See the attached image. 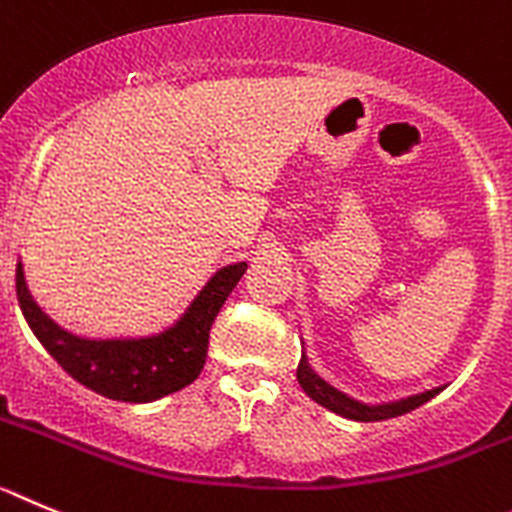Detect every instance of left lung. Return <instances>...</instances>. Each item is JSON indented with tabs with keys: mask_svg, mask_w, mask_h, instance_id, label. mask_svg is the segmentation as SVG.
Listing matches in <instances>:
<instances>
[{
	"mask_svg": "<svg viewBox=\"0 0 512 512\" xmlns=\"http://www.w3.org/2000/svg\"><path fill=\"white\" fill-rule=\"evenodd\" d=\"M298 382H301L303 393L308 395L311 400H316L319 405L334 411L336 416H344V418H352V421H362V423H370V421H385V418H395V416H403V413L413 411L418 405L428 403V400L439 395L444 388H434V390H426V393H418L411 395V398H403V400H393V403H380V405H367V403H359V400L349 398V395L339 393L336 388H331L329 382L321 380L316 372L311 370L308 365V359L301 357L298 362V372H296Z\"/></svg>",
	"mask_w": 512,
	"mask_h": 512,
	"instance_id": "1",
	"label": "left lung"
}]
</instances>
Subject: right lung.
Here are the masks:
<instances>
[{
    "instance_id": "right-lung-1",
    "label": "right lung",
    "mask_w": 512,
    "mask_h": 512,
    "mask_svg": "<svg viewBox=\"0 0 512 512\" xmlns=\"http://www.w3.org/2000/svg\"><path fill=\"white\" fill-rule=\"evenodd\" d=\"M247 262H234L211 275L181 319L165 331L140 339H84L61 329L32 301L22 262H17V301L32 334L50 357L81 385L122 403H150L191 385L201 375L209 331Z\"/></svg>"
}]
</instances>
